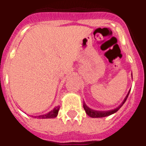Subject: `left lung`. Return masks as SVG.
Instances as JSON below:
<instances>
[{
    "label": "left lung",
    "mask_w": 146,
    "mask_h": 146,
    "mask_svg": "<svg viewBox=\"0 0 146 146\" xmlns=\"http://www.w3.org/2000/svg\"><path fill=\"white\" fill-rule=\"evenodd\" d=\"M129 94V92L128 93V94L126 95V96L125 97L124 100L123 101V102L120 104L118 108H116L114 110H108V111H97V110H94L89 108L88 107L86 106V104L85 103H83V108H84L85 111L87 113L88 115H89L91 118H102V117H106L108 116V115H110L113 114V113H116L118 110L122 107L124 102H126V100L127 99V97H128Z\"/></svg>",
    "instance_id": "1"
}]
</instances>
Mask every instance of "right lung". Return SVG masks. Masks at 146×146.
<instances>
[{
    "label": "right lung",
    "instance_id": "right-lung-1",
    "mask_svg": "<svg viewBox=\"0 0 146 146\" xmlns=\"http://www.w3.org/2000/svg\"><path fill=\"white\" fill-rule=\"evenodd\" d=\"M59 110H60V106L55 107L52 110H51L50 112H49L48 113L44 115H38V118H53L58 115V113Z\"/></svg>",
    "mask_w": 146,
    "mask_h": 146
}]
</instances>
